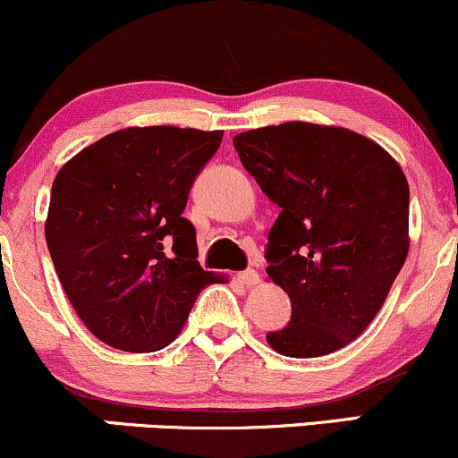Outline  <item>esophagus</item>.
Returning a JSON list of instances; mask_svg holds the SVG:
<instances>
[{"label":"esophagus","mask_w":458,"mask_h":458,"mask_svg":"<svg viewBox=\"0 0 458 458\" xmlns=\"http://www.w3.org/2000/svg\"><path fill=\"white\" fill-rule=\"evenodd\" d=\"M236 277H239V282L245 284V286H254V284H259V280H260L259 271H256V269H245V271H241Z\"/></svg>","instance_id":"1"}]
</instances>
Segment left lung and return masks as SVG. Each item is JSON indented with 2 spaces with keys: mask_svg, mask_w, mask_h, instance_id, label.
I'll use <instances>...</instances> for the list:
<instances>
[{
  "mask_svg": "<svg viewBox=\"0 0 458 458\" xmlns=\"http://www.w3.org/2000/svg\"><path fill=\"white\" fill-rule=\"evenodd\" d=\"M241 163L282 208L267 273L291 297V320L267 343L320 357L377 317L409 251V185L401 165L349 129L284 123L234 135Z\"/></svg>",
  "mask_w": 458,
  "mask_h": 458,
  "instance_id": "8db88e82",
  "label": "left lung"
}]
</instances>
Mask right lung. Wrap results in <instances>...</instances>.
<instances>
[{
  "label": "right lung",
  "instance_id": "right-lung-1",
  "mask_svg": "<svg viewBox=\"0 0 458 458\" xmlns=\"http://www.w3.org/2000/svg\"><path fill=\"white\" fill-rule=\"evenodd\" d=\"M224 131L123 129L57 172L45 236L66 297L114 349L152 353L182 329L202 288L189 191Z\"/></svg>",
  "mask_w": 458,
  "mask_h": 458
}]
</instances>
